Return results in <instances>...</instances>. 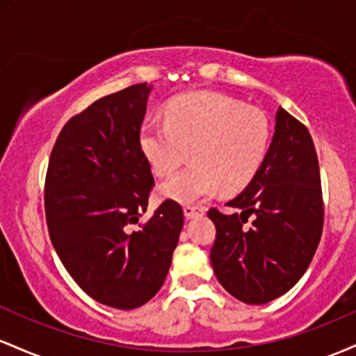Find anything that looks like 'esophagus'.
Listing matches in <instances>:
<instances>
[{
	"mask_svg": "<svg viewBox=\"0 0 356 356\" xmlns=\"http://www.w3.org/2000/svg\"><path fill=\"white\" fill-rule=\"evenodd\" d=\"M204 214V207L201 206H184V216L186 219H192V218H197V216Z\"/></svg>",
	"mask_w": 356,
	"mask_h": 356,
	"instance_id": "obj_1",
	"label": "esophagus"
}]
</instances>
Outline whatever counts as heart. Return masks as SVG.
Listing matches in <instances>:
<instances>
[{
    "instance_id": "1",
    "label": "heart",
    "mask_w": 356,
    "mask_h": 356,
    "mask_svg": "<svg viewBox=\"0 0 356 356\" xmlns=\"http://www.w3.org/2000/svg\"><path fill=\"white\" fill-rule=\"evenodd\" d=\"M271 125L261 110L214 92H195L170 102L165 124L145 122L138 144L150 169L167 175L192 155L189 167L159 187L162 197L192 204L216 191L234 192L254 179L268 155Z\"/></svg>"
}]
</instances>
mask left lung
Wrapping results in <instances>:
<instances>
[{
  "label": "left lung",
  "instance_id": "obj_1",
  "mask_svg": "<svg viewBox=\"0 0 356 356\" xmlns=\"http://www.w3.org/2000/svg\"><path fill=\"white\" fill-rule=\"evenodd\" d=\"M227 206L239 212L222 214L214 207L207 212L216 226L211 249L216 277L243 303H269L305 275L325 218L313 138L284 108L276 112L275 136L263 165Z\"/></svg>",
  "mask_w": 356,
  "mask_h": 356
}]
</instances>
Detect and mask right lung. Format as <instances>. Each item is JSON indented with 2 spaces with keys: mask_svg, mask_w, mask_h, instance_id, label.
<instances>
[{
  "mask_svg": "<svg viewBox=\"0 0 356 356\" xmlns=\"http://www.w3.org/2000/svg\"><path fill=\"white\" fill-rule=\"evenodd\" d=\"M152 87L137 83L93 102L61 129L44 181L56 254L90 298L134 309L157 295L184 226L167 199L140 229L154 175L138 144Z\"/></svg>",
  "mask_w": 356,
  "mask_h": 356,
  "instance_id": "right-lung-1",
  "label": "right lung"
}]
</instances>
